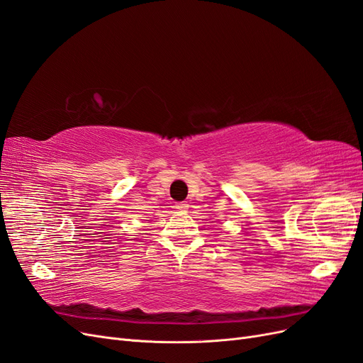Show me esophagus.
<instances>
[{
	"mask_svg": "<svg viewBox=\"0 0 363 363\" xmlns=\"http://www.w3.org/2000/svg\"><path fill=\"white\" fill-rule=\"evenodd\" d=\"M175 208H179V211H186V208H188V204H186L184 201L175 203Z\"/></svg>",
	"mask_w": 363,
	"mask_h": 363,
	"instance_id": "esophagus-1",
	"label": "esophagus"
}]
</instances>
